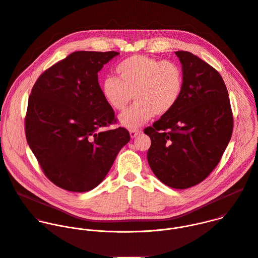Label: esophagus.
Here are the masks:
<instances>
[{
  "label": "esophagus",
  "mask_w": 258,
  "mask_h": 258,
  "mask_svg": "<svg viewBox=\"0 0 258 258\" xmlns=\"http://www.w3.org/2000/svg\"><path fill=\"white\" fill-rule=\"evenodd\" d=\"M141 134V131L140 130H131L130 131V135H131V138L134 139L136 138L137 136H139Z\"/></svg>",
  "instance_id": "obj_1"
}]
</instances>
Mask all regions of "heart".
I'll list each match as a JSON object with an SVG mask.
<instances>
[{
	"label": "heart",
	"mask_w": 258,
	"mask_h": 258,
	"mask_svg": "<svg viewBox=\"0 0 258 258\" xmlns=\"http://www.w3.org/2000/svg\"><path fill=\"white\" fill-rule=\"evenodd\" d=\"M118 79L108 77L102 84V95L115 111H123L134 99L136 103L118 120L122 126L137 128L154 115L167 114L176 105L182 91L183 77L173 61L135 55L121 61Z\"/></svg>",
	"instance_id": "b5f03b06"
}]
</instances>
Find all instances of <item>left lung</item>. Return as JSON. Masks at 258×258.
I'll use <instances>...</instances> for the list:
<instances>
[{
	"label": "left lung",
	"mask_w": 258,
	"mask_h": 258,
	"mask_svg": "<svg viewBox=\"0 0 258 258\" xmlns=\"http://www.w3.org/2000/svg\"><path fill=\"white\" fill-rule=\"evenodd\" d=\"M183 86L171 111L144 132L148 163L164 185L188 189L218 164L233 133L229 94L219 73L196 55L177 51Z\"/></svg>",
	"instance_id": "left-lung-1"
}]
</instances>
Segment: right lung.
Wrapping results in <instances>:
<instances>
[{
	"label": "right lung",
	"mask_w": 258,
	"mask_h": 258,
	"mask_svg": "<svg viewBox=\"0 0 258 258\" xmlns=\"http://www.w3.org/2000/svg\"><path fill=\"white\" fill-rule=\"evenodd\" d=\"M119 53L78 51L47 69L35 82L25 116L27 144L45 175L59 188L88 192L111 168L131 137L115 122L98 72Z\"/></svg>",
	"instance_id": "1"
}]
</instances>
